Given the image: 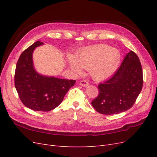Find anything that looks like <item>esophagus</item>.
Returning <instances> with one entry per match:
<instances>
[{"mask_svg": "<svg viewBox=\"0 0 157 157\" xmlns=\"http://www.w3.org/2000/svg\"><path fill=\"white\" fill-rule=\"evenodd\" d=\"M80 86H82L86 87V86H88V82L86 81V80H81V81L80 82Z\"/></svg>", "mask_w": 157, "mask_h": 157, "instance_id": "34e87169", "label": "esophagus"}]
</instances>
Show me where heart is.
<instances>
[{
	"label": "heart",
	"mask_w": 157,
	"mask_h": 157,
	"mask_svg": "<svg viewBox=\"0 0 157 157\" xmlns=\"http://www.w3.org/2000/svg\"><path fill=\"white\" fill-rule=\"evenodd\" d=\"M121 60V54L117 49L101 44L84 48L76 58L69 59V64L71 69L78 73L82 72V68L89 69L94 80L101 81L116 72Z\"/></svg>",
	"instance_id": "1"
}]
</instances>
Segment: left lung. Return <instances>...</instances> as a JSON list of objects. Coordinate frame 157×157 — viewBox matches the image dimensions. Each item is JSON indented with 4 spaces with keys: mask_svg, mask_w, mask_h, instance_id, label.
I'll use <instances>...</instances> for the list:
<instances>
[{
    "mask_svg": "<svg viewBox=\"0 0 157 157\" xmlns=\"http://www.w3.org/2000/svg\"><path fill=\"white\" fill-rule=\"evenodd\" d=\"M143 71L133 51L126 55L121 67L106 81L98 85L99 94L92 105L103 115L126 111L134 105L143 87Z\"/></svg>",
    "mask_w": 157,
    "mask_h": 157,
    "instance_id": "1",
    "label": "left lung"
}]
</instances>
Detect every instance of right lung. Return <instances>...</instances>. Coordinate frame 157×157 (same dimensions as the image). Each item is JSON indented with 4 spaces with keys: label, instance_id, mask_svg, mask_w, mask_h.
I'll return each mask as SVG.
<instances>
[{
    "label": "right lung",
    "instance_id": "right-lung-1",
    "mask_svg": "<svg viewBox=\"0 0 157 157\" xmlns=\"http://www.w3.org/2000/svg\"><path fill=\"white\" fill-rule=\"evenodd\" d=\"M42 44V42L36 41L22 52L16 64L14 82L19 97L25 107L33 111H49L59 105L76 81L47 77L36 72L33 52Z\"/></svg>",
    "mask_w": 157,
    "mask_h": 157
}]
</instances>
